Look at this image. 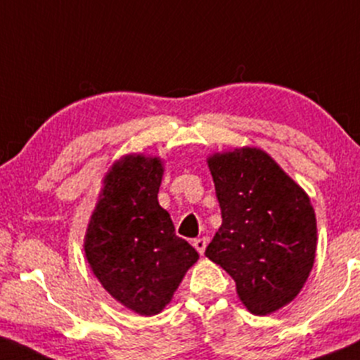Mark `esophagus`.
Here are the masks:
<instances>
[{
    "label": "esophagus",
    "mask_w": 360,
    "mask_h": 360,
    "mask_svg": "<svg viewBox=\"0 0 360 360\" xmlns=\"http://www.w3.org/2000/svg\"><path fill=\"white\" fill-rule=\"evenodd\" d=\"M207 238H198V239H195L193 240V246H195V250L200 252V255H203L205 252V250H207Z\"/></svg>",
    "instance_id": "34e87169"
}]
</instances>
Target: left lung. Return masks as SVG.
I'll return each instance as SVG.
<instances>
[{"label": "left lung", "instance_id": "left-lung-1", "mask_svg": "<svg viewBox=\"0 0 360 360\" xmlns=\"http://www.w3.org/2000/svg\"><path fill=\"white\" fill-rule=\"evenodd\" d=\"M222 225L205 255L234 278L239 299L264 316L289 304L314 263L309 196L268 153L236 148L208 159Z\"/></svg>", "mask_w": 360, "mask_h": 360}]
</instances>
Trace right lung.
<instances>
[{"instance_id":"add662e5","label":"right lung","mask_w":360,"mask_h":360,"mask_svg":"<svg viewBox=\"0 0 360 360\" xmlns=\"http://www.w3.org/2000/svg\"><path fill=\"white\" fill-rule=\"evenodd\" d=\"M160 160L128 155L112 165L85 236V255L98 282L138 314L160 313L198 252L177 238L159 205Z\"/></svg>"}]
</instances>
